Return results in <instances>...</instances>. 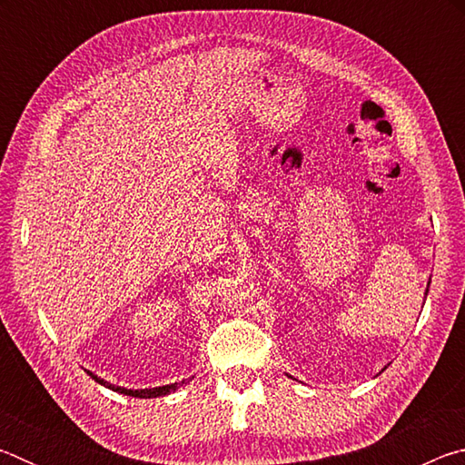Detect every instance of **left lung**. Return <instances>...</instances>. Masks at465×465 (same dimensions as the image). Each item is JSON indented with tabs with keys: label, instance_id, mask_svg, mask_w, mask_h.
Here are the masks:
<instances>
[{
	"label": "left lung",
	"instance_id": "8db88e82",
	"mask_svg": "<svg viewBox=\"0 0 465 465\" xmlns=\"http://www.w3.org/2000/svg\"><path fill=\"white\" fill-rule=\"evenodd\" d=\"M429 285H430V281H429ZM427 293H429V289H427ZM427 293H424V295H427Z\"/></svg>",
	"mask_w": 465,
	"mask_h": 465
}]
</instances>
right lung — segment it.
Listing matches in <instances>:
<instances>
[{
    "label": "right lung",
    "mask_w": 465,
    "mask_h": 465,
    "mask_svg": "<svg viewBox=\"0 0 465 465\" xmlns=\"http://www.w3.org/2000/svg\"><path fill=\"white\" fill-rule=\"evenodd\" d=\"M85 371H88V369H85ZM88 375L92 377L94 381L96 383H100V385H104V388H108V390H113V391H119V393H124V396H133V398H160V396H168V393H172V391H176L180 385H184V381L183 383H170V385H160V388H145V390H127V388H121V385H113V383H108V381H104L102 380V377H98V375H94L92 371H88Z\"/></svg>",
    "instance_id": "right-lung-1"
}]
</instances>
